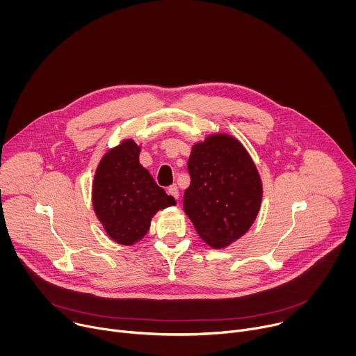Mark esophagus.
<instances>
[{"mask_svg":"<svg viewBox=\"0 0 356 356\" xmlns=\"http://www.w3.org/2000/svg\"><path fill=\"white\" fill-rule=\"evenodd\" d=\"M168 193H169L172 197H175L176 200H179V188H177V186H176V184L170 186V187L168 188Z\"/></svg>","mask_w":356,"mask_h":356,"instance_id":"esophagus-1","label":"esophagus"}]
</instances>
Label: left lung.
Listing matches in <instances>:
<instances>
[{"mask_svg": "<svg viewBox=\"0 0 356 356\" xmlns=\"http://www.w3.org/2000/svg\"><path fill=\"white\" fill-rule=\"evenodd\" d=\"M191 177L183 209L200 238L221 249L248 232L262 202V180L243 145L213 134L194 143L187 162Z\"/></svg>", "mask_w": 356, "mask_h": 356, "instance_id": "1", "label": "left lung"}]
</instances>
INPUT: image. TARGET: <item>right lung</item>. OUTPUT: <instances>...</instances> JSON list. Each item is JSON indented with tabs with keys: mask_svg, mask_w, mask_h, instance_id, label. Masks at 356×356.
<instances>
[{
	"mask_svg": "<svg viewBox=\"0 0 356 356\" xmlns=\"http://www.w3.org/2000/svg\"><path fill=\"white\" fill-rule=\"evenodd\" d=\"M140 146L124 139L101 158L92 180V209L108 236L120 245L140 241L152 217L176 204L139 163Z\"/></svg>",
	"mask_w": 356,
	"mask_h": 356,
	"instance_id": "add662e5",
	"label": "right lung"
}]
</instances>
